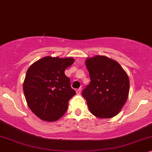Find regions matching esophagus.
<instances>
[{
  "instance_id": "34e87169",
  "label": "esophagus",
  "mask_w": 152,
  "mask_h": 152,
  "mask_svg": "<svg viewBox=\"0 0 152 152\" xmlns=\"http://www.w3.org/2000/svg\"><path fill=\"white\" fill-rule=\"evenodd\" d=\"M81 90H82L81 88H78V89H77V90H76V93H77L78 94H80V92H81Z\"/></svg>"
}]
</instances>
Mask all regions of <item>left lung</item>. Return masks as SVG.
Instances as JSON below:
<instances>
[{"mask_svg":"<svg viewBox=\"0 0 152 152\" xmlns=\"http://www.w3.org/2000/svg\"><path fill=\"white\" fill-rule=\"evenodd\" d=\"M90 83L83 90L89 110L99 118H110L120 113L129 92L128 75L118 62L106 56L86 60Z\"/></svg>","mask_w":152,"mask_h":152,"instance_id":"left-lung-1","label":"left lung"}]
</instances>
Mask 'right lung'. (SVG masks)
Returning <instances> with one entry per match:
<instances>
[{
  "mask_svg": "<svg viewBox=\"0 0 152 152\" xmlns=\"http://www.w3.org/2000/svg\"><path fill=\"white\" fill-rule=\"evenodd\" d=\"M74 62L72 58L47 56L28 68L23 92L28 107L41 120L53 122L66 113L69 101L76 92L64 70Z\"/></svg>",
  "mask_w": 152,
  "mask_h": 152,
  "instance_id": "add662e5",
  "label": "right lung"
}]
</instances>
